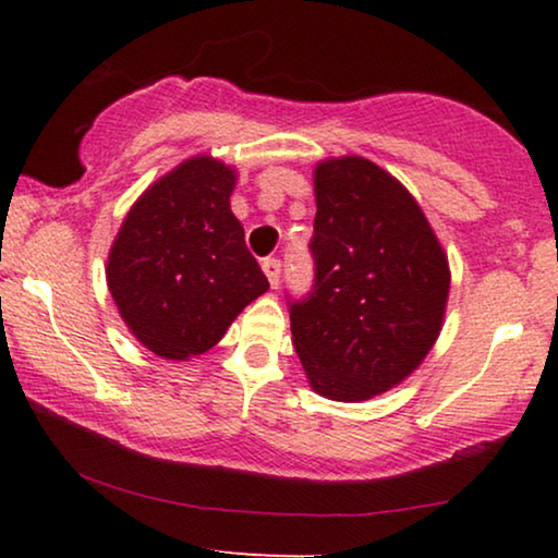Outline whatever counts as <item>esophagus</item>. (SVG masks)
<instances>
[{
  "label": "esophagus",
  "mask_w": 558,
  "mask_h": 558,
  "mask_svg": "<svg viewBox=\"0 0 558 558\" xmlns=\"http://www.w3.org/2000/svg\"><path fill=\"white\" fill-rule=\"evenodd\" d=\"M262 269L266 274V279H269V284L277 289L279 279H281V262H279V258H264Z\"/></svg>",
  "instance_id": "34e87169"
}]
</instances>
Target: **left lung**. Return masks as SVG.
<instances>
[{"instance_id": "left-lung-1", "label": "left lung", "mask_w": 558, "mask_h": 558, "mask_svg": "<svg viewBox=\"0 0 558 558\" xmlns=\"http://www.w3.org/2000/svg\"><path fill=\"white\" fill-rule=\"evenodd\" d=\"M315 284L289 296L292 342L310 386L365 401L399 386L445 319L449 266L429 220L399 180L363 157L315 170Z\"/></svg>"}]
</instances>
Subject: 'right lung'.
<instances>
[{"label": "right lung", "instance_id": "add662e5", "mask_svg": "<svg viewBox=\"0 0 558 558\" xmlns=\"http://www.w3.org/2000/svg\"><path fill=\"white\" fill-rule=\"evenodd\" d=\"M233 187V167L190 157L144 190L111 246L106 281L119 315L167 361L210 350L269 289L231 213Z\"/></svg>", "mask_w": 558, "mask_h": 558}]
</instances>
